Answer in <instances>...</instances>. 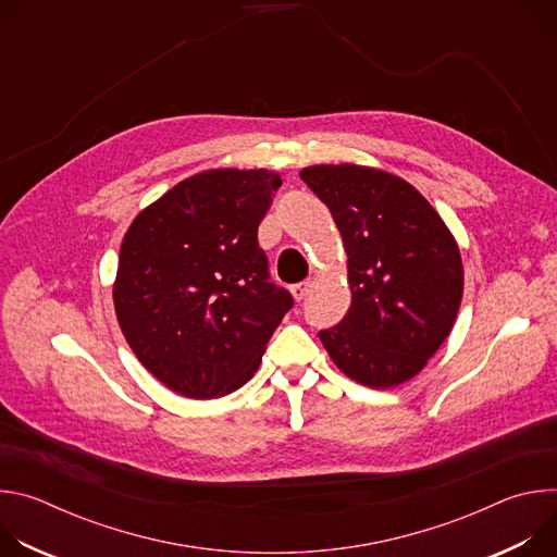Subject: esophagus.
<instances>
[{"instance_id":"obj_1","label":"esophagus","mask_w":557,"mask_h":557,"mask_svg":"<svg viewBox=\"0 0 557 557\" xmlns=\"http://www.w3.org/2000/svg\"><path fill=\"white\" fill-rule=\"evenodd\" d=\"M308 288H310V282H299V284L290 286V293H293V297H295L297 301H301V299L308 295Z\"/></svg>"}]
</instances>
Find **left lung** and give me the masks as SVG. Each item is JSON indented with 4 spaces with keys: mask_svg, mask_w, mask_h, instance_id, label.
Listing matches in <instances>:
<instances>
[{
    "mask_svg": "<svg viewBox=\"0 0 557 557\" xmlns=\"http://www.w3.org/2000/svg\"><path fill=\"white\" fill-rule=\"evenodd\" d=\"M333 213L352 293L320 331L335 366L368 387L417 376L447 339L462 299V260L436 209L404 178L352 163L299 172Z\"/></svg>",
    "mask_w": 557,
    "mask_h": 557,
    "instance_id": "left-lung-1",
    "label": "left lung"
}]
</instances>
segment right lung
<instances>
[{
	"label": "right lung",
	"mask_w": 557,
	"mask_h": 557,
	"mask_svg": "<svg viewBox=\"0 0 557 557\" xmlns=\"http://www.w3.org/2000/svg\"><path fill=\"white\" fill-rule=\"evenodd\" d=\"M280 185L269 170L200 172L145 207L123 237L119 326L136 359L189 399L243 387L293 306L258 245Z\"/></svg>",
	"instance_id": "1"
}]
</instances>
